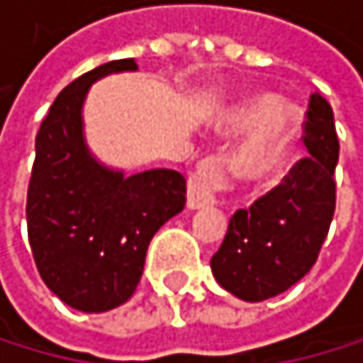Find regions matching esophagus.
I'll return each instance as SVG.
<instances>
[{"mask_svg": "<svg viewBox=\"0 0 363 363\" xmlns=\"http://www.w3.org/2000/svg\"><path fill=\"white\" fill-rule=\"evenodd\" d=\"M224 184V160L206 157L188 179V208L199 211L215 203V191Z\"/></svg>", "mask_w": 363, "mask_h": 363, "instance_id": "1", "label": "esophagus"}]
</instances>
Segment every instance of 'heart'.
Returning a JSON list of instances; mask_svg holds the SVG:
<instances>
[{
	"instance_id": "b5f03b06",
	"label": "heart",
	"mask_w": 363,
	"mask_h": 363,
	"mask_svg": "<svg viewBox=\"0 0 363 363\" xmlns=\"http://www.w3.org/2000/svg\"><path fill=\"white\" fill-rule=\"evenodd\" d=\"M301 126V111L291 101H277L273 95H257L230 108L221 128L228 133H255L240 152V166L248 177H270L286 164Z\"/></svg>"
}]
</instances>
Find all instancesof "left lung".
Returning a JSON list of instances; mask_svg holds the SVG:
<instances>
[{
    "label": "left lung",
    "instance_id": "left-lung-1",
    "mask_svg": "<svg viewBox=\"0 0 363 363\" xmlns=\"http://www.w3.org/2000/svg\"><path fill=\"white\" fill-rule=\"evenodd\" d=\"M301 160L284 184L230 217L213 255L217 284L244 301H264L295 286L317 262L335 215V166L340 142L330 104L311 95Z\"/></svg>",
    "mask_w": 363,
    "mask_h": 363
}]
</instances>
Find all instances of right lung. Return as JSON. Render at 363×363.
<instances>
[{
	"instance_id": "right-lung-1",
	"label": "right lung",
	"mask_w": 363,
	"mask_h": 363,
	"mask_svg": "<svg viewBox=\"0 0 363 363\" xmlns=\"http://www.w3.org/2000/svg\"><path fill=\"white\" fill-rule=\"evenodd\" d=\"M135 70V60H117L68 84L35 139L28 242L44 284L82 313L113 311L133 297L152 235L186 203L182 172L152 168L126 175L101 164L86 144L90 86Z\"/></svg>"
}]
</instances>
